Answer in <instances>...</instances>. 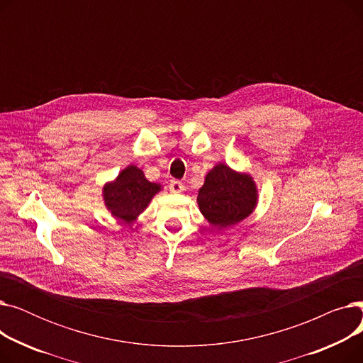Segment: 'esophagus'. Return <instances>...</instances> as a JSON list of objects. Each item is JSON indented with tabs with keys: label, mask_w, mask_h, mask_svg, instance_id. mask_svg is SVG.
Returning <instances> with one entry per match:
<instances>
[{
	"label": "esophagus",
	"mask_w": 363,
	"mask_h": 363,
	"mask_svg": "<svg viewBox=\"0 0 363 363\" xmlns=\"http://www.w3.org/2000/svg\"><path fill=\"white\" fill-rule=\"evenodd\" d=\"M184 184L182 182H179V181H170V184H169V189H170V193H174V194H179V193H182L184 191Z\"/></svg>",
	"instance_id": "1"
}]
</instances>
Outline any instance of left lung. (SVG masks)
I'll return each mask as SVG.
<instances>
[{
	"label": "left lung",
	"mask_w": 363,
	"mask_h": 363,
	"mask_svg": "<svg viewBox=\"0 0 363 363\" xmlns=\"http://www.w3.org/2000/svg\"><path fill=\"white\" fill-rule=\"evenodd\" d=\"M257 201L259 191L253 177L225 163H218L207 172L197 196L201 215L218 231L249 218Z\"/></svg>",
	"instance_id": "1"
}]
</instances>
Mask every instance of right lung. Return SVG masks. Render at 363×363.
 Returning <instances> with one entry per match:
<instances>
[{"label":"right lung","mask_w":363,"mask_h":363,"mask_svg":"<svg viewBox=\"0 0 363 363\" xmlns=\"http://www.w3.org/2000/svg\"><path fill=\"white\" fill-rule=\"evenodd\" d=\"M162 188L160 184L150 182L138 166L129 164L113 181L104 184V206L114 219L130 225L138 219Z\"/></svg>","instance_id":"add662e5"}]
</instances>
